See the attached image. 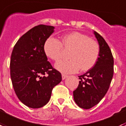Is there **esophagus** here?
<instances>
[{
  "instance_id": "esophagus-1",
  "label": "esophagus",
  "mask_w": 126,
  "mask_h": 126,
  "mask_svg": "<svg viewBox=\"0 0 126 126\" xmlns=\"http://www.w3.org/2000/svg\"><path fill=\"white\" fill-rule=\"evenodd\" d=\"M67 75H64V74H62V79H63V80L67 78Z\"/></svg>"
}]
</instances>
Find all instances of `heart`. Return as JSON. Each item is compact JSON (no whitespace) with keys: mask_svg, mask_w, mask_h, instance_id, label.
<instances>
[{"mask_svg":"<svg viewBox=\"0 0 126 126\" xmlns=\"http://www.w3.org/2000/svg\"><path fill=\"white\" fill-rule=\"evenodd\" d=\"M64 49H70L68 61H60L55 67L63 73H73L80 69L82 71L92 69L97 62L100 53L98 44L88 35L78 32L67 33L61 37V40L53 37L46 40L44 50L46 56L53 61L60 59Z\"/></svg>","mask_w":126,"mask_h":126,"instance_id":"1","label":"heart"}]
</instances>
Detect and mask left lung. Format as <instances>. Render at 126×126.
<instances>
[{
    "label": "left lung",
    "instance_id": "1",
    "mask_svg": "<svg viewBox=\"0 0 126 126\" xmlns=\"http://www.w3.org/2000/svg\"><path fill=\"white\" fill-rule=\"evenodd\" d=\"M99 44L97 62L86 73L79 76L78 87L73 91L74 100L81 108L90 109L107 93L114 75V58L109 46L99 33L94 31Z\"/></svg>",
    "mask_w": 126,
    "mask_h": 126
}]
</instances>
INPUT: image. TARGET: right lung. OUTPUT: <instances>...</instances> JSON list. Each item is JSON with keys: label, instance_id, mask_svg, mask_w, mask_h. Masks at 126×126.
<instances>
[{"label": "right lung", "instance_id": "add662e5", "mask_svg": "<svg viewBox=\"0 0 126 126\" xmlns=\"http://www.w3.org/2000/svg\"><path fill=\"white\" fill-rule=\"evenodd\" d=\"M51 26L38 25L16 42L10 58V77L19 100L32 108L43 107L51 98L61 74L47 61L44 46L54 32Z\"/></svg>", "mask_w": 126, "mask_h": 126}]
</instances>
